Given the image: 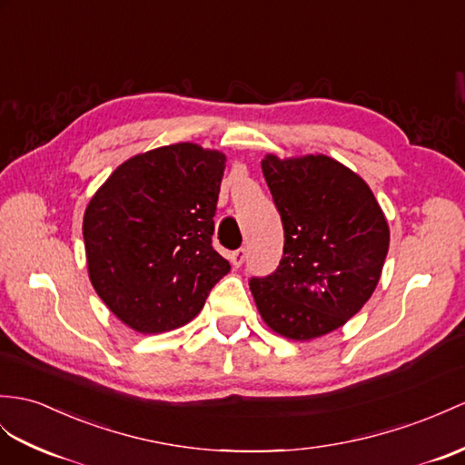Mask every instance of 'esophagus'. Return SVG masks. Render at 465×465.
Masks as SVG:
<instances>
[{
	"label": "esophagus",
	"mask_w": 465,
	"mask_h": 465,
	"mask_svg": "<svg viewBox=\"0 0 465 465\" xmlns=\"http://www.w3.org/2000/svg\"><path fill=\"white\" fill-rule=\"evenodd\" d=\"M244 258H246V251L244 248H239V251H234L231 256H229V260H231V264L234 266V268H239V266H242V262H244Z\"/></svg>",
	"instance_id": "34e87169"
}]
</instances>
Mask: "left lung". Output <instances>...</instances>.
<instances>
[{
	"label": "left lung",
	"instance_id": "left-lung-1",
	"mask_svg": "<svg viewBox=\"0 0 465 465\" xmlns=\"http://www.w3.org/2000/svg\"><path fill=\"white\" fill-rule=\"evenodd\" d=\"M262 173L284 224V256L266 278H252L260 318L293 339L331 333L375 292L391 231L371 187L323 153H268Z\"/></svg>",
	"mask_w": 465,
	"mask_h": 465
}]
</instances>
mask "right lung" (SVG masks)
Returning a JSON list of instances; mask_svg holds the SVG:
<instances>
[{
    "label": "right lung",
    "mask_w": 465,
    "mask_h": 465,
    "mask_svg": "<svg viewBox=\"0 0 465 465\" xmlns=\"http://www.w3.org/2000/svg\"><path fill=\"white\" fill-rule=\"evenodd\" d=\"M224 163L223 152L199 143L162 145L118 165L88 201V278L134 331L189 323L229 274L211 244Z\"/></svg>",
    "instance_id": "add662e5"
}]
</instances>
